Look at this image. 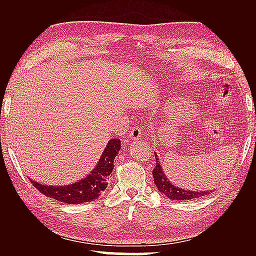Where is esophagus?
<instances>
[{
    "mask_svg": "<svg viewBox=\"0 0 256 256\" xmlns=\"http://www.w3.org/2000/svg\"><path fill=\"white\" fill-rule=\"evenodd\" d=\"M142 134V128L140 127H132L130 129L129 132V136L131 140H138L141 138Z\"/></svg>",
    "mask_w": 256,
    "mask_h": 256,
    "instance_id": "obj_1",
    "label": "esophagus"
}]
</instances>
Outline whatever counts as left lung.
I'll return each mask as SVG.
<instances>
[{"label": "left lung", "instance_id": "obj_1", "mask_svg": "<svg viewBox=\"0 0 256 256\" xmlns=\"http://www.w3.org/2000/svg\"><path fill=\"white\" fill-rule=\"evenodd\" d=\"M154 158H156V166L152 170V176H154V184L157 186L158 190L164 193L166 196H168V198L171 200H196L200 198L202 196H208L209 193L212 192V191H190V190H184L180 188H177L175 187L174 184H172L170 182L166 175L162 172V168L160 166V162H159V158L154 152Z\"/></svg>", "mask_w": 256, "mask_h": 256}]
</instances>
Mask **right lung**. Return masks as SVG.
<instances>
[{
  "label": "right lung",
  "instance_id": "obj_1",
  "mask_svg": "<svg viewBox=\"0 0 256 256\" xmlns=\"http://www.w3.org/2000/svg\"><path fill=\"white\" fill-rule=\"evenodd\" d=\"M120 150V138H111L106 146L102 158L99 159L98 164L90 172L88 177L76 184L60 187L46 186L36 182L32 180L34 187L42 193L44 196L58 200L60 202L66 204H81L97 198L106 190L108 186V180L112 176L114 168V159L118 156Z\"/></svg>",
  "mask_w": 256,
  "mask_h": 256
}]
</instances>
